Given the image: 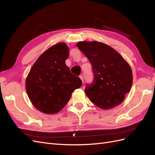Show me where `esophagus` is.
<instances>
[{
	"mask_svg": "<svg viewBox=\"0 0 155 155\" xmlns=\"http://www.w3.org/2000/svg\"><path fill=\"white\" fill-rule=\"evenodd\" d=\"M79 78L81 79V81H82V82L83 83L84 80H83V76H79Z\"/></svg>",
	"mask_w": 155,
	"mask_h": 155,
	"instance_id": "1",
	"label": "esophagus"
}]
</instances>
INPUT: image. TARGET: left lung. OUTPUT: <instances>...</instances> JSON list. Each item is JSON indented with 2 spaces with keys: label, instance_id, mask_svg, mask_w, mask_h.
<instances>
[{
  "label": "left lung",
  "instance_id": "obj_1",
  "mask_svg": "<svg viewBox=\"0 0 155 155\" xmlns=\"http://www.w3.org/2000/svg\"><path fill=\"white\" fill-rule=\"evenodd\" d=\"M77 46L92 64L94 80L85 88L89 100L103 109L120 105L132 87L130 65L118 51L100 42L82 41Z\"/></svg>",
  "mask_w": 155,
  "mask_h": 155
}]
</instances>
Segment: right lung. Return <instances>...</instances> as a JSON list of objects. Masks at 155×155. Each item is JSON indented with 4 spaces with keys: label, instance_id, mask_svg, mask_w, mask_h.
Returning a JSON list of instances; mask_svg holds the SVG:
<instances>
[{
    "label": "right lung",
    "instance_id": "obj_1",
    "mask_svg": "<svg viewBox=\"0 0 155 155\" xmlns=\"http://www.w3.org/2000/svg\"><path fill=\"white\" fill-rule=\"evenodd\" d=\"M69 50L64 43L51 46L33 65L26 80L31 104L45 114L58 113L67 104L72 93L81 87L80 78L65 64Z\"/></svg>",
    "mask_w": 155,
    "mask_h": 155
}]
</instances>
